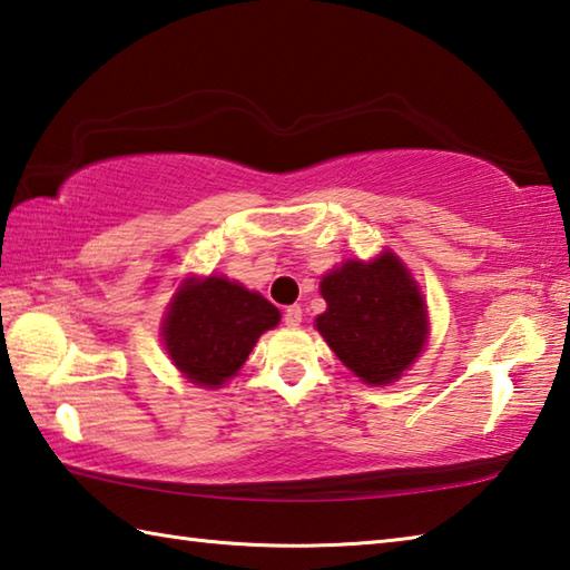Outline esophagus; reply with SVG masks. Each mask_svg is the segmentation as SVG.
I'll list each match as a JSON object with an SVG mask.
<instances>
[{
    "instance_id": "esophagus-1",
    "label": "esophagus",
    "mask_w": 570,
    "mask_h": 570,
    "mask_svg": "<svg viewBox=\"0 0 570 570\" xmlns=\"http://www.w3.org/2000/svg\"><path fill=\"white\" fill-rule=\"evenodd\" d=\"M302 316H304L302 306H288L284 312V324L286 326H298V324H302Z\"/></svg>"
}]
</instances>
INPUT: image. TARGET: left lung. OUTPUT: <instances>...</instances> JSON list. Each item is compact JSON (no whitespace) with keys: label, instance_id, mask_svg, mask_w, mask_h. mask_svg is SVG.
Listing matches in <instances>:
<instances>
[{"label":"left lung","instance_id":"obj_1","mask_svg":"<svg viewBox=\"0 0 570 570\" xmlns=\"http://www.w3.org/2000/svg\"><path fill=\"white\" fill-rule=\"evenodd\" d=\"M326 312L316 328L341 364L371 386H389L429 338L421 288L393 252L371 262L348 258L321 278Z\"/></svg>","mask_w":570,"mask_h":570}]
</instances>
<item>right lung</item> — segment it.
Returning a JSON list of instances; mask_svg holds the SVG:
<instances>
[{"label": "right lung", "mask_w": 570, "mask_h": 570, "mask_svg": "<svg viewBox=\"0 0 570 570\" xmlns=\"http://www.w3.org/2000/svg\"><path fill=\"white\" fill-rule=\"evenodd\" d=\"M278 308L226 276L184 278L161 324L164 348L184 379L219 389L249 358L264 331L278 324Z\"/></svg>", "instance_id": "right-lung-1"}]
</instances>
